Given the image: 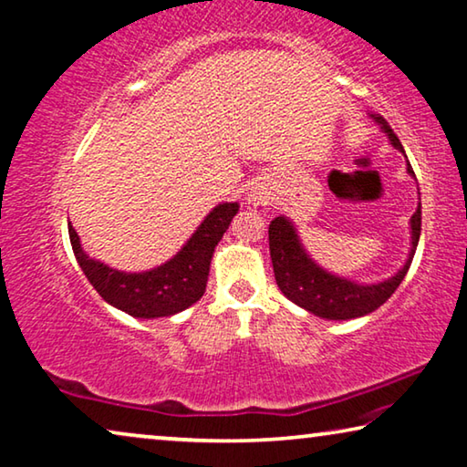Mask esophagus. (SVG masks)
Masks as SVG:
<instances>
[{"instance_id":"1","label":"esophagus","mask_w":467,"mask_h":467,"mask_svg":"<svg viewBox=\"0 0 467 467\" xmlns=\"http://www.w3.org/2000/svg\"><path fill=\"white\" fill-rule=\"evenodd\" d=\"M248 204L256 208V211H265V208L269 206V195L263 192V189H253V192L248 193Z\"/></svg>"}]
</instances>
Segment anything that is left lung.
<instances>
[{
	"mask_svg": "<svg viewBox=\"0 0 467 467\" xmlns=\"http://www.w3.org/2000/svg\"><path fill=\"white\" fill-rule=\"evenodd\" d=\"M370 118L381 126L391 147L404 153L400 140H398L388 121L381 116H375V113H370ZM407 172L410 177H415L410 164H407ZM419 235H421V202H419L415 214L410 217V253L407 263L391 278L377 284H358L322 269L303 248L299 234H296L293 221L288 217H275L269 225V254H272L275 282H278V288L286 299L317 317L351 320V317L375 312L396 293L415 256Z\"/></svg>",
	"mask_w": 467,
	"mask_h": 467,
	"instance_id": "1",
	"label": "left lung"
}]
</instances>
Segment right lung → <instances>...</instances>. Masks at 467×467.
Returning a JSON list of instances; mask_svg holds the SVG:
<instances>
[{
    "instance_id": "obj_1",
    "label": "right lung",
    "mask_w": 467,
    "mask_h": 467,
    "mask_svg": "<svg viewBox=\"0 0 467 467\" xmlns=\"http://www.w3.org/2000/svg\"><path fill=\"white\" fill-rule=\"evenodd\" d=\"M238 202H223L214 206L172 259L139 274L119 272L88 256L71 223L69 240L88 282L109 306L132 317L153 320L183 312L202 299L213 253L227 232L229 223L238 214Z\"/></svg>"
}]
</instances>
